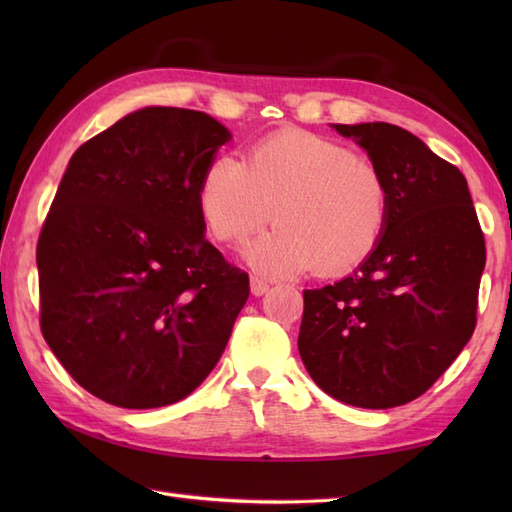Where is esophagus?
Wrapping results in <instances>:
<instances>
[{
  "mask_svg": "<svg viewBox=\"0 0 512 512\" xmlns=\"http://www.w3.org/2000/svg\"><path fill=\"white\" fill-rule=\"evenodd\" d=\"M268 284L264 279H259V277H250V292H253L255 297H262V295H266L268 292Z\"/></svg>",
  "mask_w": 512,
  "mask_h": 512,
  "instance_id": "1",
  "label": "esophagus"
}]
</instances>
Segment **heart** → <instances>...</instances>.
I'll return each instance as SVG.
<instances>
[{
  "label": "heart",
  "instance_id": "obj_1",
  "mask_svg": "<svg viewBox=\"0 0 512 512\" xmlns=\"http://www.w3.org/2000/svg\"><path fill=\"white\" fill-rule=\"evenodd\" d=\"M202 220L217 242L242 244L270 222V233L246 248L268 277H295L319 264L343 273L383 237L389 191L372 160L308 132H277L250 147L246 160L222 154L200 180Z\"/></svg>",
  "mask_w": 512,
  "mask_h": 512
}]
</instances>
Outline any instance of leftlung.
<instances>
[{"label":"left lung","mask_w":512,"mask_h":512,"mask_svg":"<svg viewBox=\"0 0 512 512\" xmlns=\"http://www.w3.org/2000/svg\"><path fill=\"white\" fill-rule=\"evenodd\" d=\"M383 171L385 233L354 275L303 290L299 354L325 394L363 409L422 396L469 343L486 264L462 171L389 123L334 125Z\"/></svg>","instance_id":"obj_1"}]
</instances>
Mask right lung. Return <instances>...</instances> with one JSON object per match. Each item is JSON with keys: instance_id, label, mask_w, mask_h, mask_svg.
Masks as SVG:
<instances>
[{"instance_id": "add662e5", "label": "right lung", "mask_w": 512, "mask_h": 512, "mask_svg": "<svg viewBox=\"0 0 512 512\" xmlns=\"http://www.w3.org/2000/svg\"><path fill=\"white\" fill-rule=\"evenodd\" d=\"M228 129L145 107L74 151L37 244L41 334L92 396L187 398L220 361L248 275L204 237L200 180Z\"/></svg>"}]
</instances>
